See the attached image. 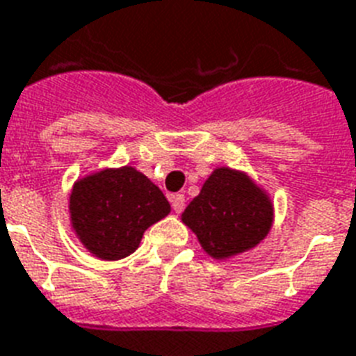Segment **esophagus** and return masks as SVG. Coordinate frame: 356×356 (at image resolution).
<instances>
[{
    "mask_svg": "<svg viewBox=\"0 0 356 356\" xmlns=\"http://www.w3.org/2000/svg\"><path fill=\"white\" fill-rule=\"evenodd\" d=\"M172 207L175 214H181L184 209V195L183 194H175L172 195Z\"/></svg>",
    "mask_w": 356,
    "mask_h": 356,
    "instance_id": "esophagus-1",
    "label": "esophagus"
}]
</instances>
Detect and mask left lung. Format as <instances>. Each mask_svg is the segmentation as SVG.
Wrapping results in <instances>:
<instances>
[{"label": "left lung", "mask_w": 356, "mask_h": 356, "mask_svg": "<svg viewBox=\"0 0 356 356\" xmlns=\"http://www.w3.org/2000/svg\"><path fill=\"white\" fill-rule=\"evenodd\" d=\"M181 220L209 257L227 260L257 248L270 233L273 203L245 172L216 168Z\"/></svg>", "instance_id": "1"}]
</instances>
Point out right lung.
Returning <instances> with one entry per match:
<instances>
[{"label": "right lung", "instance_id": "right-lung-1", "mask_svg": "<svg viewBox=\"0 0 356 356\" xmlns=\"http://www.w3.org/2000/svg\"><path fill=\"white\" fill-rule=\"evenodd\" d=\"M68 209L75 236L102 260L134 253L145 229L172 211L161 188L133 166L103 168L77 179Z\"/></svg>", "mask_w": 356, "mask_h": 356}]
</instances>
